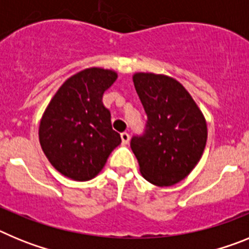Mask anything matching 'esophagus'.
Returning <instances> with one entry per match:
<instances>
[{"label": "esophagus", "mask_w": 249, "mask_h": 249, "mask_svg": "<svg viewBox=\"0 0 249 249\" xmlns=\"http://www.w3.org/2000/svg\"><path fill=\"white\" fill-rule=\"evenodd\" d=\"M121 140H122V143L123 144H127L129 142V135L127 132H123L121 133Z\"/></svg>", "instance_id": "obj_1"}]
</instances>
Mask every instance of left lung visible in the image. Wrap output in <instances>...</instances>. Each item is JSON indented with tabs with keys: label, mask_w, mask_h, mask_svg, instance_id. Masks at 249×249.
Segmentation results:
<instances>
[{
	"label": "left lung",
	"mask_w": 249,
	"mask_h": 249,
	"mask_svg": "<svg viewBox=\"0 0 249 249\" xmlns=\"http://www.w3.org/2000/svg\"><path fill=\"white\" fill-rule=\"evenodd\" d=\"M147 113L146 129L131 140L141 175L152 184L169 187L192 172L203 155L207 123L188 91L164 74H133Z\"/></svg>",
	"instance_id": "left-lung-1"
}]
</instances>
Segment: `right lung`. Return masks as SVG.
<instances>
[{"instance_id": "obj_1", "label": "right lung", "mask_w": 249, "mask_h": 249, "mask_svg": "<svg viewBox=\"0 0 249 249\" xmlns=\"http://www.w3.org/2000/svg\"><path fill=\"white\" fill-rule=\"evenodd\" d=\"M117 73L86 68L65 81L41 118L39 143L50 163L73 181H89L105 167L121 136L102 97Z\"/></svg>"}]
</instances>
